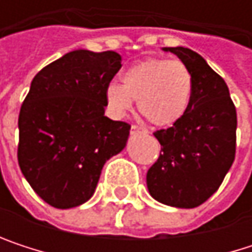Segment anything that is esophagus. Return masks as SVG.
Masks as SVG:
<instances>
[{
    "instance_id": "esophagus-1",
    "label": "esophagus",
    "mask_w": 252,
    "mask_h": 252,
    "mask_svg": "<svg viewBox=\"0 0 252 252\" xmlns=\"http://www.w3.org/2000/svg\"><path fill=\"white\" fill-rule=\"evenodd\" d=\"M131 134H132V135H137V134H147V129H144V128H141V126H131Z\"/></svg>"
}]
</instances>
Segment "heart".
I'll return each mask as SVG.
<instances>
[{
    "instance_id": "b5f03b06",
    "label": "heart",
    "mask_w": 252,
    "mask_h": 252,
    "mask_svg": "<svg viewBox=\"0 0 252 252\" xmlns=\"http://www.w3.org/2000/svg\"><path fill=\"white\" fill-rule=\"evenodd\" d=\"M123 84L109 83L105 100L109 112L124 118L137 100L140 114L153 126H171L187 114L194 90L188 67L178 60L150 58L124 71Z\"/></svg>"
}]
</instances>
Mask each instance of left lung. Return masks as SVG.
I'll list each match as a JSON object with an SVG mask.
<instances>
[{
  "mask_svg": "<svg viewBox=\"0 0 252 252\" xmlns=\"http://www.w3.org/2000/svg\"><path fill=\"white\" fill-rule=\"evenodd\" d=\"M172 52L188 67L194 90L181 121L155 132L162 146L146 182L162 204L194 209L210 198L230 169L236 149V109L226 83L197 52L176 46Z\"/></svg>",
  "mask_w": 252,
  "mask_h": 252,
  "instance_id": "obj_1",
  "label": "left lung"
}]
</instances>
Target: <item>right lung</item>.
Instances as JSON below:
<instances>
[{
    "instance_id": "add662e5",
    "label": "right lung",
    "mask_w": 252,
    "mask_h": 252,
    "mask_svg": "<svg viewBox=\"0 0 252 252\" xmlns=\"http://www.w3.org/2000/svg\"><path fill=\"white\" fill-rule=\"evenodd\" d=\"M121 68L114 51L74 49L42 68L19 115V165L55 209L92 198L106 160L126 146V123L105 117V89Z\"/></svg>"
}]
</instances>
